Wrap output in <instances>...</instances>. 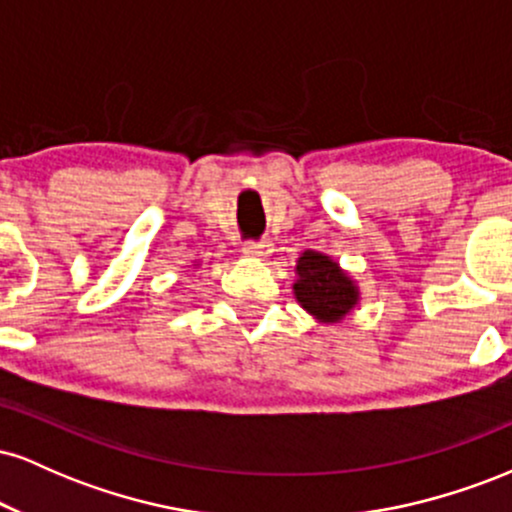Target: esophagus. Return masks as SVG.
<instances>
[{
	"instance_id": "1",
	"label": "esophagus",
	"mask_w": 512,
	"mask_h": 512,
	"mask_svg": "<svg viewBox=\"0 0 512 512\" xmlns=\"http://www.w3.org/2000/svg\"><path fill=\"white\" fill-rule=\"evenodd\" d=\"M243 252L248 257H267L269 252H272V245L264 243V240H248V243L243 245Z\"/></svg>"
}]
</instances>
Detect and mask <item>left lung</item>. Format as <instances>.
Wrapping results in <instances>:
<instances>
[{
  "label": "left lung",
  "instance_id": "8db88e82",
  "mask_svg": "<svg viewBox=\"0 0 512 512\" xmlns=\"http://www.w3.org/2000/svg\"><path fill=\"white\" fill-rule=\"evenodd\" d=\"M296 269L301 279L293 291L303 308L317 320L337 322L356 305V286L330 257L320 252H303Z\"/></svg>",
  "mask_w": 512,
  "mask_h": 512
}]
</instances>
